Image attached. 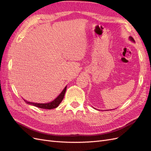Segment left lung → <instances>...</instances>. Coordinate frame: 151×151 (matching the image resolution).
Instances as JSON below:
<instances>
[{
  "label": "left lung",
  "instance_id": "8db88e82",
  "mask_svg": "<svg viewBox=\"0 0 151 151\" xmlns=\"http://www.w3.org/2000/svg\"><path fill=\"white\" fill-rule=\"evenodd\" d=\"M130 39L132 40V41H133V42H135V41H134V38H132V37H131V36H130Z\"/></svg>",
  "mask_w": 151,
  "mask_h": 151
}]
</instances>
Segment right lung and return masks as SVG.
I'll return each instance as SVG.
<instances>
[{
  "label": "right lung",
  "instance_id": "1",
  "mask_svg": "<svg viewBox=\"0 0 151 151\" xmlns=\"http://www.w3.org/2000/svg\"><path fill=\"white\" fill-rule=\"evenodd\" d=\"M66 89L67 87L64 88L62 91V92L60 93V94L58 96L53 100V101L50 102V103H31L29 101H27L26 100H24V101L27 103V104H29L31 105H33L35 106H36L40 108H43V109H53L57 108L60 103L62 102V101L63 100V98H64V95L66 91Z\"/></svg>",
  "mask_w": 151,
  "mask_h": 151
}]
</instances>
